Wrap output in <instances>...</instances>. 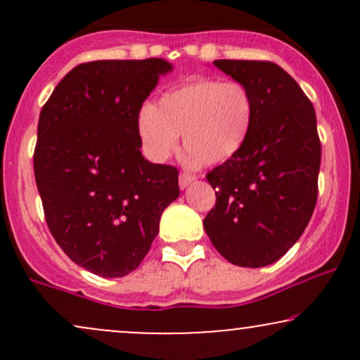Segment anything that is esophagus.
<instances>
[{"instance_id":"esophagus-1","label":"esophagus","mask_w":360,"mask_h":360,"mask_svg":"<svg viewBox=\"0 0 360 360\" xmlns=\"http://www.w3.org/2000/svg\"><path fill=\"white\" fill-rule=\"evenodd\" d=\"M193 181H194V176L186 174V172H183V174L179 176V188H181V189H186L189 184L193 183Z\"/></svg>"}]
</instances>
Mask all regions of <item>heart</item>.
<instances>
[{
  "instance_id": "obj_1",
  "label": "heart",
  "mask_w": 360,
  "mask_h": 360,
  "mask_svg": "<svg viewBox=\"0 0 360 360\" xmlns=\"http://www.w3.org/2000/svg\"><path fill=\"white\" fill-rule=\"evenodd\" d=\"M254 120V98L237 81L198 77L169 89L155 106H143L137 134L143 152L154 162H166L179 143L186 160L198 167L221 164L243 147Z\"/></svg>"
}]
</instances>
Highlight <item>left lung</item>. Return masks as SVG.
<instances>
[{
  "instance_id": "1",
  "label": "left lung",
  "mask_w": 360,
  "mask_h": 360,
  "mask_svg": "<svg viewBox=\"0 0 360 360\" xmlns=\"http://www.w3.org/2000/svg\"><path fill=\"white\" fill-rule=\"evenodd\" d=\"M213 64L249 88L254 120L240 150L206 176L217 203L203 226L229 262L269 266L298 242L315 210L321 160L315 108L274 62Z\"/></svg>"
}]
</instances>
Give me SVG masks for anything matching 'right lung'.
I'll return each instance as SVG.
<instances>
[{
	"label": "right lung",
	"mask_w": 360,
	"mask_h": 360,
	"mask_svg": "<svg viewBox=\"0 0 360 360\" xmlns=\"http://www.w3.org/2000/svg\"><path fill=\"white\" fill-rule=\"evenodd\" d=\"M171 71L164 59L86 62L40 111L34 171L49 230L101 278L137 269L179 196L177 169L148 162L137 134L142 103Z\"/></svg>",
	"instance_id": "1"
}]
</instances>
